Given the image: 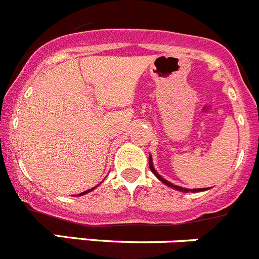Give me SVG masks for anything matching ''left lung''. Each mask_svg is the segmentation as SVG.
<instances>
[{
	"label": "left lung",
	"mask_w": 259,
	"mask_h": 259,
	"mask_svg": "<svg viewBox=\"0 0 259 259\" xmlns=\"http://www.w3.org/2000/svg\"><path fill=\"white\" fill-rule=\"evenodd\" d=\"M149 167H150L151 172H153L154 175H155V176L158 177V179L163 182V184H165V185H167V186H169V187H173V189H175V190H179V191H182V193H189V191H193V193H198V191H205V190H208V189H184V187H181V186H177V185L170 184L169 181H167V180L163 179V177L160 176V175H159L158 172H156L155 168H154V165H153V158H151V156H149Z\"/></svg>",
	"instance_id": "8db88e82"
}]
</instances>
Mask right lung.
Returning <instances> with one entry per match:
<instances>
[{
  "instance_id": "1",
  "label": "right lung",
  "mask_w": 259,
  "mask_h": 259,
  "mask_svg": "<svg viewBox=\"0 0 259 259\" xmlns=\"http://www.w3.org/2000/svg\"><path fill=\"white\" fill-rule=\"evenodd\" d=\"M94 189H95V187H92V189L87 190V191H83V193L79 194V196H80V195H84V194H87V193H90V191H92V190H94Z\"/></svg>"
}]
</instances>
